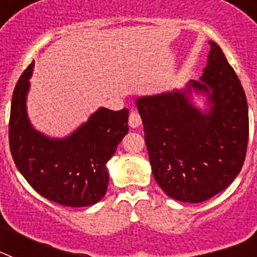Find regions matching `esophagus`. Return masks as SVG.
<instances>
[{
    "label": "esophagus",
    "mask_w": 257,
    "mask_h": 257,
    "mask_svg": "<svg viewBox=\"0 0 257 257\" xmlns=\"http://www.w3.org/2000/svg\"><path fill=\"white\" fill-rule=\"evenodd\" d=\"M128 124H130L131 127H139L140 124H142V118H140V114L138 112H135V110H131L130 113V117H128Z\"/></svg>",
    "instance_id": "34e87169"
}]
</instances>
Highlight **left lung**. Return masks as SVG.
Segmentation results:
<instances>
[{
    "label": "left lung",
    "mask_w": 257,
    "mask_h": 257,
    "mask_svg": "<svg viewBox=\"0 0 257 257\" xmlns=\"http://www.w3.org/2000/svg\"><path fill=\"white\" fill-rule=\"evenodd\" d=\"M201 81L187 90L139 97L136 105L156 181L169 197L198 203L228 188L244 163L248 105L239 78L213 41ZM194 88L208 94L202 113L190 104Z\"/></svg>",
    "instance_id": "1"
}]
</instances>
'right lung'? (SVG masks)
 <instances>
[{
    "instance_id": "right-lung-1",
    "label": "right lung",
    "mask_w": 257,
    "mask_h": 257,
    "mask_svg": "<svg viewBox=\"0 0 257 257\" xmlns=\"http://www.w3.org/2000/svg\"><path fill=\"white\" fill-rule=\"evenodd\" d=\"M35 63L14 88L9 144L20 174L45 198L68 206L95 205L106 193V162L128 133V109L100 108L65 139H49L29 123L26 97Z\"/></svg>"
}]
</instances>
